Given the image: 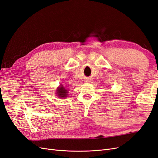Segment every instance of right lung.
Returning a JSON list of instances; mask_svg holds the SVG:
<instances>
[{
  "instance_id": "add662e5",
  "label": "right lung",
  "mask_w": 158,
  "mask_h": 158,
  "mask_svg": "<svg viewBox=\"0 0 158 158\" xmlns=\"http://www.w3.org/2000/svg\"><path fill=\"white\" fill-rule=\"evenodd\" d=\"M57 93V95L60 98H65L67 95V91L65 89V88L63 87L62 85H60V87L58 88Z\"/></svg>"
}]
</instances>
